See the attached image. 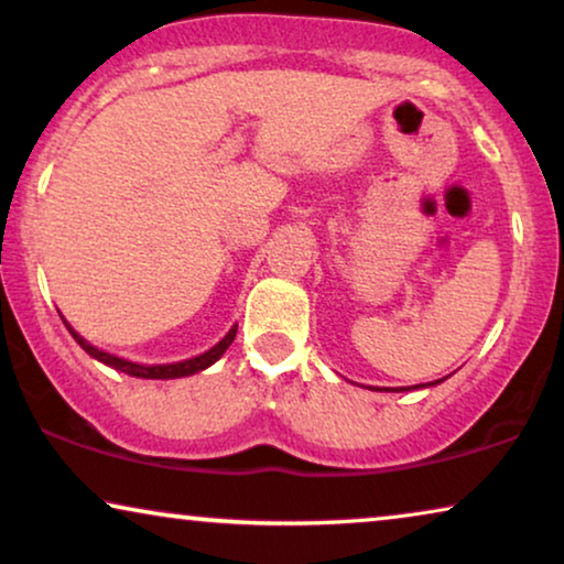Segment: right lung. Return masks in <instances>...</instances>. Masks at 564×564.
Returning <instances> with one entry per match:
<instances>
[{
  "mask_svg": "<svg viewBox=\"0 0 564 564\" xmlns=\"http://www.w3.org/2000/svg\"><path fill=\"white\" fill-rule=\"evenodd\" d=\"M68 328V334H72L74 338H76V344L82 346L84 351L89 354V357H95V359H99V361H105L107 367H115V369H120V372H128V375H133V377H145V380H172V377H187V375H195V372H199V369H205V367H210L213 361H218L220 357H223V351L228 349L230 344H234V338H236V328L238 326H234L228 330V336L223 338L220 344H215L210 351H205V354H199V357H195V359H184V361H176V365H135V361H128V359H120V357H112V354H107V351H99V349H95V346L91 344H87L84 341V338L76 334V330L72 328V326H66Z\"/></svg>",
  "mask_w": 564,
  "mask_h": 564,
  "instance_id": "obj_1",
  "label": "right lung"
}]
</instances>
